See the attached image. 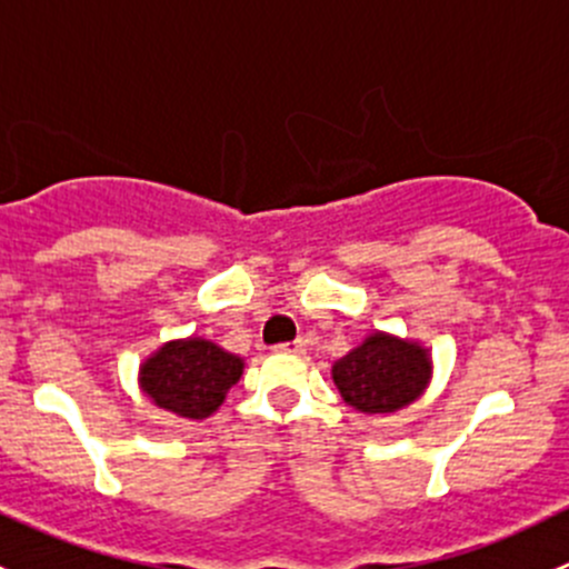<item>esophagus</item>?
<instances>
[{
  "instance_id": "1",
  "label": "esophagus",
  "mask_w": 569,
  "mask_h": 569,
  "mask_svg": "<svg viewBox=\"0 0 569 569\" xmlns=\"http://www.w3.org/2000/svg\"><path fill=\"white\" fill-rule=\"evenodd\" d=\"M278 349V352H302V349H306V341H302V338H297L295 343H280V347H274Z\"/></svg>"
}]
</instances>
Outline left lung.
<instances>
[{
    "label": "left lung",
    "mask_w": 569,
    "mask_h": 569,
    "mask_svg": "<svg viewBox=\"0 0 569 569\" xmlns=\"http://www.w3.org/2000/svg\"><path fill=\"white\" fill-rule=\"evenodd\" d=\"M432 352L416 338L371 330L332 363L338 393L363 416H388L410 407L432 382Z\"/></svg>",
    "instance_id": "obj_1"
}]
</instances>
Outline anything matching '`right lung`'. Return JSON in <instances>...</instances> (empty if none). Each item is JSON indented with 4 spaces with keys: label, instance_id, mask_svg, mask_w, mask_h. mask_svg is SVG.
I'll use <instances>...</instances> for the list:
<instances>
[{
    "label": "right lung",
    "instance_id": "right-lung-1",
    "mask_svg": "<svg viewBox=\"0 0 569 569\" xmlns=\"http://www.w3.org/2000/svg\"><path fill=\"white\" fill-rule=\"evenodd\" d=\"M242 371L244 358L209 338L187 336L153 349L140 363L137 386L159 410L189 421H203L220 410Z\"/></svg>",
    "mask_w": 569,
    "mask_h": 569
}]
</instances>
